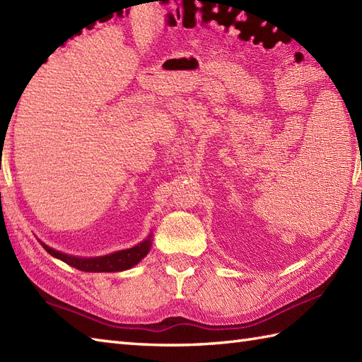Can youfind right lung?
Segmentation results:
<instances>
[{
	"mask_svg": "<svg viewBox=\"0 0 362 362\" xmlns=\"http://www.w3.org/2000/svg\"><path fill=\"white\" fill-rule=\"evenodd\" d=\"M151 238H152V235L148 236V240H144L143 243L136 244L135 247L115 252V253H110V255H105V257H95V258H81V257L66 255V253L51 249L49 245L43 244L42 241H40V244L43 245V249L49 253V255H52L57 259H62L64 263L79 269V271H83V272H119V271H126V269L134 267L135 264L140 263V261L146 255H148V252L152 245Z\"/></svg>",
	"mask_w": 362,
	"mask_h": 362,
	"instance_id": "obj_1",
	"label": "right lung"
}]
</instances>
